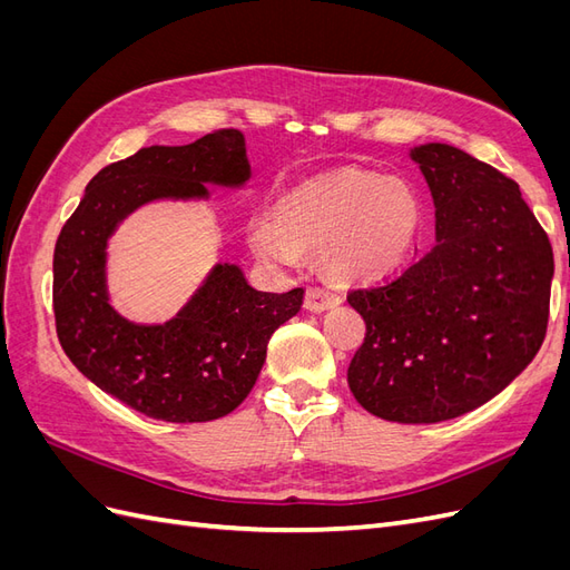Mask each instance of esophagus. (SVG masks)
Returning <instances> with one entry per match:
<instances>
[{
  "instance_id": "1",
  "label": "esophagus",
  "mask_w": 570,
  "mask_h": 570,
  "mask_svg": "<svg viewBox=\"0 0 570 570\" xmlns=\"http://www.w3.org/2000/svg\"><path fill=\"white\" fill-rule=\"evenodd\" d=\"M340 302V295L333 287H323V285H314L306 289V297H304V306L308 312H325V308H331Z\"/></svg>"
}]
</instances>
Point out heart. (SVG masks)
<instances>
[{"label":"heart","mask_w":570,"mask_h":570,"mask_svg":"<svg viewBox=\"0 0 570 570\" xmlns=\"http://www.w3.org/2000/svg\"><path fill=\"white\" fill-rule=\"evenodd\" d=\"M423 223V202L402 178L342 168L285 195L278 220H258L249 239L266 262L292 264L299 247H325L344 278H373L409 254Z\"/></svg>","instance_id":"heart-1"}]
</instances>
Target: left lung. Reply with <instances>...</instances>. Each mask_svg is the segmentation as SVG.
<instances>
[{
    "label": "left lung",
    "instance_id": "left-lung-1",
    "mask_svg": "<svg viewBox=\"0 0 570 570\" xmlns=\"http://www.w3.org/2000/svg\"><path fill=\"white\" fill-rule=\"evenodd\" d=\"M411 159L435 202L438 245L347 295L366 321L347 383L377 419L438 423L492 400L538 354L554 254L519 183L452 145Z\"/></svg>",
    "mask_w": 570,
    "mask_h": 570
}]
</instances>
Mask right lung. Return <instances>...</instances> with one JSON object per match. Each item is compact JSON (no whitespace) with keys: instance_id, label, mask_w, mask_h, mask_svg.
Here are the masks:
<instances>
[{"instance_id":"obj_1","label":"right lung","mask_w":570,"mask_h":570,"mask_svg":"<svg viewBox=\"0 0 570 570\" xmlns=\"http://www.w3.org/2000/svg\"><path fill=\"white\" fill-rule=\"evenodd\" d=\"M247 178L245 137L235 128L183 147H142L99 170L59 233L51 297L61 347L99 390L149 419L204 423L243 404L273 331L299 312L304 289L258 292L237 266L218 264L176 318L137 325L109 304L107 239L145 202L206 197V183Z\"/></svg>"}]
</instances>
